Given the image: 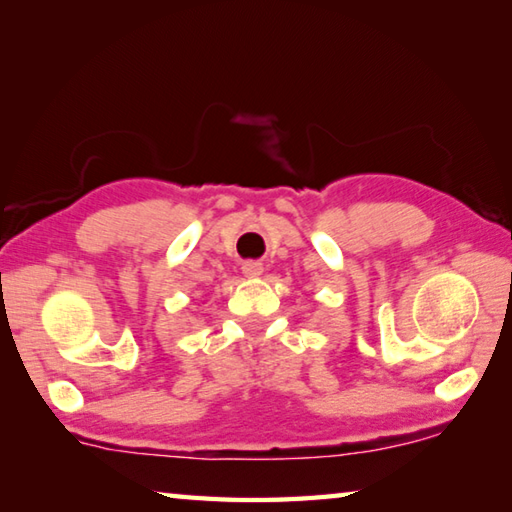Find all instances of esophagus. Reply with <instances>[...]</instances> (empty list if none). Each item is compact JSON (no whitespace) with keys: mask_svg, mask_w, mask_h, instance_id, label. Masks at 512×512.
<instances>
[{"mask_svg":"<svg viewBox=\"0 0 512 512\" xmlns=\"http://www.w3.org/2000/svg\"><path fill=\"white\" fill-rule=\"evenodd\" d=\"M241 271H244L246 277H259L264 273V266L259 262H244L241 264Z\"/></svg>","mask_w":512,"mask_h":512,"instance_id":"obj_1","label":"esophagus"}]
</instances>
